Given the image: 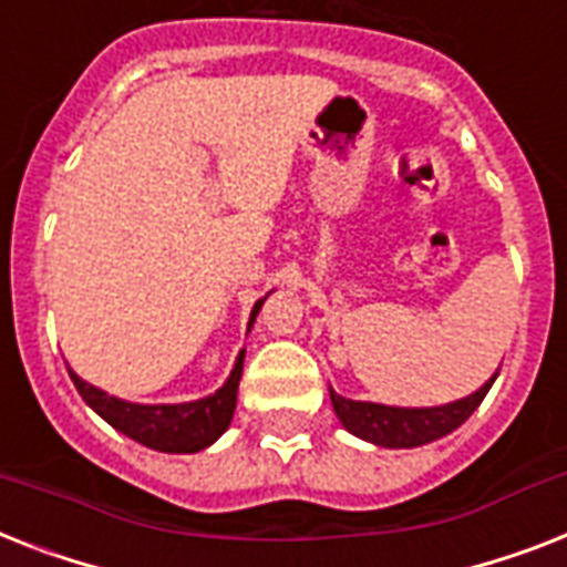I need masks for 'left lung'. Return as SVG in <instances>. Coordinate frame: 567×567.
I'll return each instance as SVG.
<instances>
[{"instance_id":"obj_1","label":"left lung","mask_w":567,"mask_h":567,"mask_svg":"<svg viewBox=\"0 0 567 567\" xmlns=\"http://www.w3.org/2000/svg\"><path fill=\"white\" fill-rule=\"evenodd\" d=\"M495 375L466 399L440 404V408H390V404L355 402V399L334 393L331 388L329 395L331 408L349 434L361 436L372 445H384V449H416V445L434 443V440L463 425L477 411L483 395L489 393Z\"/></svg>"}]
</instances>
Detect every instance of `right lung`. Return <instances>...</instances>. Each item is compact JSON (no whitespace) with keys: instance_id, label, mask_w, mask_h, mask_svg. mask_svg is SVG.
Wrapping results in <instances>:
<instances>
[{"instance_id":"obj_1","label":"right lung","mask_w":567,"mask_h":567,"mask_svg":"<svg viewBox=\"0 0 567 567\" xmlns=\"http://www.w3.org/2000/svg\"><path fill=\"white\" fill-rule=\"evenodd\" d=\"M265 299H259L252 306L250 326L256 323V315ZM247 326V331H250ZM244 370V349L238 352L236 367L229 372V379L224 381V388L215 390L206 399L183 404H136L124 402L116 395L104 393V390L86 384L81 375L69 370L72 381H75L78 393L90 404L92 411L99 413L104 422L122 431L124 436H131L140 445H148L154 451H165V454H195V451L206 449L218 440L233 422L236 413V395L238 381H241Z\"/></svg>"}]
</instances>
